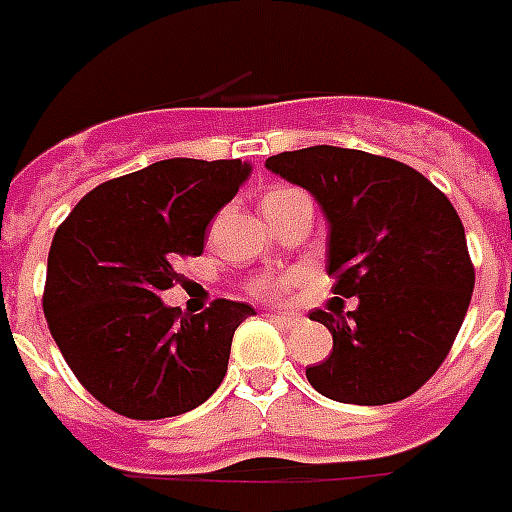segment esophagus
<instances>
[{
	"mask_svg": "<svg viewBox=\"0 0 512 512\" xmlns=\"http://www.w3.org/2000/svg\"><path fill=\"white\" fill-rule=\"evenodd\" d=\"M275 321H278V324H283V326H294L299 321V315L297 313H288V310H283V313H275Z\"/></svg>",
	"mask_w": 512,
	"mask_h": 512,
	"instance_id": "1",
	"label": "esophagus"
}]
</instances>
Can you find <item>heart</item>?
Wrapping results in <instances>:
<instances>
[{
	"label": "heart",
	"instance_id": "b5f03b06",
	"mask_svg": "<svg viewBox=\"0 0 512 512\" xmlns=\"http://www.w3.org/2000/svg\"><path fill=\"white\" fill-rule=\"evenodd\" d=\"M294 194H299L297 188H272V191H267V197L261 199V210L270 205H278V202H283V199L294 197ZM291 283V278H283V275H270V278H261L256 286H253V294H259V297H275V294H280L283 288Z\"/></svg>",
	"mask_w": 512,
	"mask_h": 512
}]
</instances>
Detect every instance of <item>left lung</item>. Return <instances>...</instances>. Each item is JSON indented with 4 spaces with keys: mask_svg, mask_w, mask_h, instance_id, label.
<instances>
[{
    "mask_svg": "<svg viewBox=\"0 0 512 512\" xmlns=\"http://www.w3.org/2000/svg\"><path fill=\"white\" fill-rule=\"evenodd\" d=\"M307 188L329 221L326 272L356 310H313L334 348L307 367L310 386L348 405L410 397L443 364L475 288L459 213L440 188L402 161L313 145L267 159Z\"/></svg>",
    "mask_w": 512,
    "mask_h": 512,
    "instance_id": "left-lung-1",
    "label": "left lung"
}]
</instances>
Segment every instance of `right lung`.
Listing matches in <instances>:
<instances>
[{
	"instance_id": "add662e5",
	"label": "right lung",
	"mask_w": 512,
	"mask_h": 512,
	"mask_svg": "<svg viewBox=\"0 0 512 512\" xmlns=\"http://www.w3.org/2000/svg\"><path fill=\"white\" fill-rule=\"evenodd\" d=\"M251 164L164 159L107 180L56 229L42 310L61 356L91 397L118 416L188 413L221 386L234 329L251 305L215 299L183 315L161 302L180 259L202 256L205 229Z\"/></svg>"
}]
</instances>
